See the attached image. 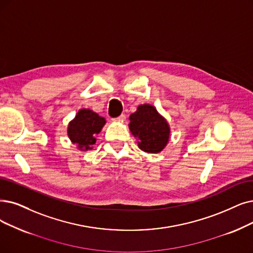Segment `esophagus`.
I'll use <instances>...</instances> for the list:
<instances>
[{"instance_id":"esophagus-1","label":"esophagus","mask_w":253,"mask_h":253,"mask_svg":"<svg viewBox=\"0 0 253 253\" xmlns=\"http://www.w3.org/2000/svg\"><path fill=\"white\" fill-rule=\"evenodd\" d=\"M125 119H126V115H125V114H121L119 117L114 118L113 120H114V121H125Z\"/></svg>"}]
</instances>
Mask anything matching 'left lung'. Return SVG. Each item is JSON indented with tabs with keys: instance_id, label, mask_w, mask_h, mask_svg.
<instances>
[{
	"instance_id": "obj_1",
	"label": "left lung",
	"mask_w": 253,
	"mask_h": 253,
	"mask_svg": "<svg viewBox=\"0 0 253 253\" xmlns=\"http://www.w3.org/2000/svg\"><path fill=\"white\" fill-rule=\"evenodd\" d=\"M128 127L139 139V148L145 153L158 154L164 149L169 141L168 123L154 106L148 104L140 105L136 112L129 115Z\"/></svg>"
}]
</instances>
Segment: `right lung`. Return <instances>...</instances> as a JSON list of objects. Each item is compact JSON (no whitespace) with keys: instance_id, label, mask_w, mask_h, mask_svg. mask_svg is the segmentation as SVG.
Returning <instances> with one entry per match:
<instances>
[{"instance_id":"1","label":"right lung","mask_w":253,"mask_h":253,"mask_svg":"<svg viewBox=\"0 0 253 253\" xmlns=\"http://www.w3.org/2000/svg\"><path fill=\"white\" fill-rule=\"evenodd\" d=\"M106 119L89 109H81L70 121L67 135L80 150L92 149L96 142V135L102 130Z\"/></svg>"}]
</instances>
